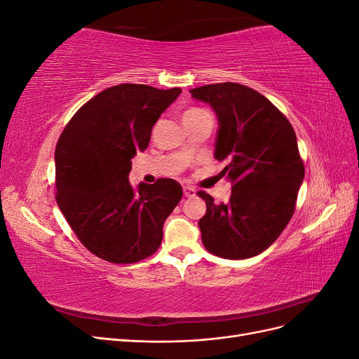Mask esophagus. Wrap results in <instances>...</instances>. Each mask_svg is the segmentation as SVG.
<instances>
[{"instance_id":"obj_1","label":"esophagus","mask_w":359,"mask_h":359,"mask_svg":"<svg viewBox=\"0 0 359 359\" xmlns=\"http://www.w3.org/2000/svg\"><path fill=\"white\" fill-rule=\"evenodd\" d=\"M182 191H184V196H186V198L196 196V190H194V189L190 187V186H184V187H182Z\"/></svg>"}]
</instances>
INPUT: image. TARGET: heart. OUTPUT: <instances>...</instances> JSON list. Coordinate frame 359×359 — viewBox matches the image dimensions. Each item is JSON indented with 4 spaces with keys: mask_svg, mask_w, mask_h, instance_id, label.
<instances>
[{
    "mask_svg": "<svg viewBox=\"0 0 359 359\" xmlns=\"http://www.w3.org/2000/svg\"><path fill=\"white\" fill-rule=\"evenodd\" d=\"M199 111H203V109H198V107H194V109H189L184 115H189V114H193V112H199Z\"/></svg>",
    "mask_w": 359,
    "mask_h": 359,
    "instance_id": "b5f03b06",
    "label": "heart"
}]
</instances>
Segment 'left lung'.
<instances>
[{
    "label": "left lung",
    "instance_id": "8db88e82",
    "mask_svg": "<svg viewBox=\"0 0 359 359\" xmlns=\"http://www.w3.org/2000/svg\"><path fill=\"white\" fill-rule=\"evenodd\" d=\"M219 116L215 158L229 160L222 175L232 182L227 203H206L199 220L202 243L223 259L262 253L290 222L304 180V161L289 119L266 97L235 82L190 90Z\"/></svg>",
    "mask_w": 359,
    "mask_h": 359
}]
</instances>
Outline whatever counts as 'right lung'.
Wrapping results in <instances>:
<instances>
[{"label": "right lung", "instance_id": "obj_1", "mask_svg": "<svg viewBox=\"0 0 359 359\" xmlns=\"http://www.w3.org/2000/svg\"><path fill=\"white\" fill-rule=\"evenodd\" d=\"M181 88L121 83L97 94L64 127L55 148V199L85 248L112 264L154 255L182 198L175 180L128 181L132 158Z\"/></svg>", "mask_w": 359, "mask_h": 359}]
</instances>
